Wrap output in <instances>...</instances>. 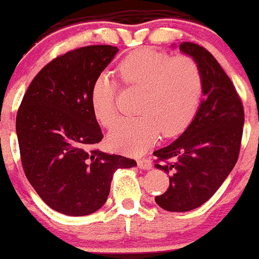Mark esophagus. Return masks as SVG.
Here are the masks:
<instances>
[{"instance_id":"34e87169","label":"esophagus","mask_w":259,"mask_h":259,"mask_svg":"<svg viewBox=\"0 0 259 259\" xmlns=\"http://www.w3.org/2000/svg\"><path fill=\"white\" fill-rule=\"evenodd\" d=\"M137 165H139L140 169H144V170H148V169H151V162H150V159H140L139 162H137Z\"/></svg>"}]
</instances>
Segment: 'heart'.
<instances>
[{"mask_svg":"<svg viewBox=\"0 0 259 259\" xmlns=\"http://www.w3.org/2000/svg\"><path fill=\"white\" fill-rule=\"evenodd\" d=\"M124 84L142 90L137 103L140 115L125 118L109 134L111 148L128 155L148 150L158 139L184 131L196 114L203 95V74L195 59L141 49L128 54L118 66ZM90 101L104 127L118 119L117 82L101 73L92 82Z\"/></svg>","mask_w":259,"mask_h":259,"instance_id":"heart-1","label":"heart"}]
</instances>
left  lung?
<instances>
[{"label":"left lung","instance_id":"obj_1","mask_svg":"<svg viewBox=\"0 0 259 259\" xmlns=\"http://www.w3.org/2000/svg\"><path fill=\"white\" fill-rule=\"evenodd\" d=\"M179 47L200 66L203 101L177 140L154 151L155 167L169 175V187L155 198L168 212H189L212 198L236 164L244 125L240 97L212 54L191 42Z\"/></svg>","mask_w":259,"mask_h":259}]
</instances>
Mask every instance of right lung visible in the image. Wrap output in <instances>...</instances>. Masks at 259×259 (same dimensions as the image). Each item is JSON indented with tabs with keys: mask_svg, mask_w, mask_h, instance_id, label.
Segmentation results:
<instances>
[{
	"mask_svg": "<svg viewBox=\"0 0 259 259\" xmlns=\"http://www.w3.org/2000/svg\"><path fill=\"white\" fill-rule=\"evenodd\" d=\"M119 51L87 46L54 59L38 73L16 115L21 164L39 198L59 213L87 215L108 199L114 172L134 159L92 149L103 132L90 101L92 82Z\"/></svg>",
	"mask_w": 259,
	"mask_h": 259,
	"instance_id": "1",
	"label": "right lung"
}]
</instances>
